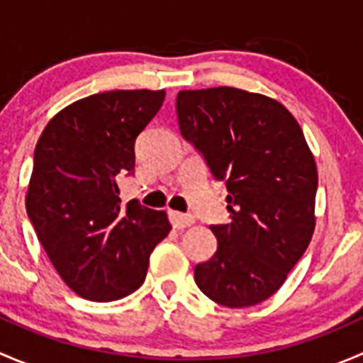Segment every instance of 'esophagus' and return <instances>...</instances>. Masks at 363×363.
<instances>
[{
	"instance_id": "esophagus-1",
	"label": "esophagus",
	"mask_w": 363,
	"mask_h": 363,
	"mask_svg": "<svg viewBox=\"0 0 363 363\" xmlns=\"http://www.w3.org/2000/svg\"><path fill=\"white\" fill-rule=\"evenodd\" d=\"M168 218H170L172 226L177 230H184L186 226H191L193 221H195V219H193V216L181 214V212H175V211L168 212Z\"/></svg>"
}]
</instances>
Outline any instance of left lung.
<instances>
[{
  "label": "left lung",
  "instance_id": "left-lung-1",
  "mask_svg": "<svg viewBox=\"0 0 363 363\" xmlns=\"http://www.w3.org/2000/svg\"><path fill=\"white\" fill-rule=\"evenodd\" d=\"M179 130L228 189V225L195 283L225 307L263 302L283 286L314 232L318 170L284 105L235 87L179 91Z\"/></svg>",
  "mask_w": 363,
  "mask_h": 363
}]
</instances>
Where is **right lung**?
Listing matches in <instances>:
<instances>
[{"instance_id":"1","label":"right lung","mask_w":363,"mask_h":363,"mask_svg":"<svg viewBox=\"0 0 363 363\" xmlns=\"http://www.w3.org/2000/svg\"><path fill=\"white\" fill-rule=\"evenodd\" d=\"M164 91H107L57 112L38 138L26 211L61 279L82 298L112 302L145 281L170 232L163 211L121 203L117 179L135 172V140Z\"/></svg>"}]
</instances>
